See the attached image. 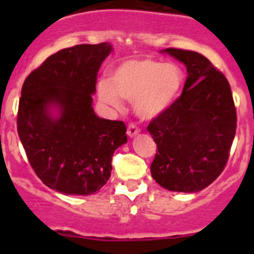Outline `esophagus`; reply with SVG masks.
<instances>
[{"mask_svg": "<svg viewBox=\"0 0 254 254\" xmlns=\"http://www.w3.org/2000/svg\"><path fill=\"white\" fill-rule=\"evenodd\" d=\"M138 133H140V128H138L136 125L131 123V125L128 126V128H127V134H128L129 137H134V136Z\"/></svg>", "mask_w": 254, "mask_h": 254, "instance_id": "1", "label": "esophagus"}]
</instances>
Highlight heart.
Returning a JSON list of instances; mask_svg holds the SVG:
<instances>
[{"mask_svg": "<svg viewBox=\"0 0 254 254\" xmlns=\"http://www.w3.org/2000/svg\"><path fill=\"white\" fill-rule=\"evenodd\" d=\"M183 84V73L174 64H161L151 58L125 61L112 72V82L100 80L96 93L100 102L121 109L125 99L133 102L141 118L160 116L174 103Z\"/></svg>", "mask_w": 254, "mask_h": 254, "instance_id": "1", "label": "heart"}]
</instances>
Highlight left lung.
<instances>
[{
  "mask_svg": "<svg viewBox=\"0 0 254 254\" xmlns=\"http://www.w3.org/2000/svg\"><path fill=\"white\" fill-rule=\"evenodd\" d=\"M187 68L183 93L150 122L147 131L158 151L151 176L173 192L194 193L210 186L225 168L237 129L230 85L197 52L167 48Z\"/></svg>",
  "mask_w": 254,
  "mask_h": 254,
  "instance_id": "obj_1",
  "label": "left lung"
}]
</instances>
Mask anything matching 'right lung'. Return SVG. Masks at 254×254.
I'll return each instance as SVG.
<instances>
[{
  "label": "right lung",
  "instance_id": "add662e5",
  "mask_svg": "<svg viewBox=\"0 0 254 254\" xmlns=\"http://www.w3.org/2000/svg\"><path fill=\"white\" fill-rule=\"evenodd\" d=\"M113 47L80 44L49 56L26 77L17 132L35 174L60 193H95L111 177L112 156L127 142L125 123L94 112L96 76Z\"/></svg>",
  "mask_w": 254,
  "mask_h": 254
}]
</instances>
